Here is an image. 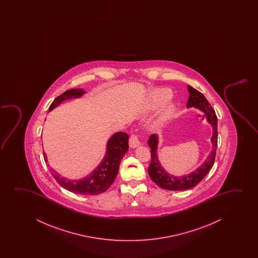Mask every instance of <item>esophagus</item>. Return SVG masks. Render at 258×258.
Here are the masks:
<instances>
[{"instance_id":"esophagus-1","label":"esophagus","mask_w":258,"mask_h":258,"mask_svg":"<svg viewBox=\"0 0 258 258\" xmlns=\"http://www.w3.org/2000/svg\"><path fill=\"white\" fill-rule=\"evenodd\" d=\"M140 145V141L138 139L137 135H132L130 138V146L131 148H136Z\"/></svg>"}]
</instances>
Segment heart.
I'll return each mask as SVG.
<instances>
[{"label":"heart","instance_id":"heart-1","mask_svg":"<svg viewBox=\"0 0 258 258\" xmlns=\"http://www.w3.org/2000/svg\"><path fill=\"white\" fill-rule=\"evenodd\" d=\"M172 97V92L169 89L163 88L155 90L152 92L149 98V108L152 110L158 109L159 107L163 106L165 103L167 102ZM176 111V106L173 103H168L163 107L159 112V115L155 120L156 127H160L164 124L168 122L173 118Z\"/></svg>","mask_w":258,"mask_h":258}]
</instances>
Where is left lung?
<instances>
[{"label": "left lung", "mask_w": 258, "mask_h": 258, "mask_svg": "<svg viewBox=\"0 0 258 258\" xmlns=\"http://www.w3.org/2000/svg\"><path fill=\"white\" fill-rule=\"evenodd\" d=\"M187 91L189 92V97L187 103V108L195 107L205 113L206 120L209 123L212 125V152L206 158L205 162L193 172L181 176H174L173 174L167 173L166 170L164 169L161 163L159 162L158 157L159 136L152 135L148 140L152 156L151 164L148 168L149 175L159 187L167 190H187L194 187L207 175L210 170L212 169L215 160L216 148L218 145V119L215 111L201 92L191 87L190 85H187Z\"/></svg>", "instance_id": "obj_1"}]
</instances>
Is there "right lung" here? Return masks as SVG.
I'll use <instances>...</instances> for the list:
<instances>
[{
	"label": "right lung",
	"mask_w": 258,
	"mask_h": 258,
	"mask_svg": "<svg viewBox=\"0 0 258 258\" xmlns=\"http://www.w3.org/2000/svg\"><path fill=\"white\" fill-rule=\"evenodd\" d=\"M86 93L84 89H71L57 97L49 106V112L67 99H78ZM128 150V136L124 132H116L108 139L106 144V154L99 166L89 173V175L79 180H69L61 176L53 168L51 173L57 182L65 189L80 195H99L107 190L113 183L119 172L120 160ZM44 159L47 162L46 153Z\"/></svg>",
	"instance_id": "add662e5"
}]
</instances>
